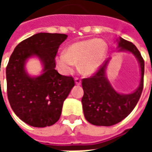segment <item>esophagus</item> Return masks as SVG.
<instances>
[{
  "label": "esophagus",
  "instance_id": "obj_1",
  "mask_svg": "<svg viewBox=\"0 0 152 152\" xmlns=\"http://www.w3.org/2000/svg\"><path fill=\"white\" fill-rule=\"evenodd\" d=\"M75 82H76V84L77 86H80V85L81 84V80H80V78H79V77H76V78H75Z\"/></svg>",
  "mask_w": 152,
  "mask_h": 152
}]
</instances>
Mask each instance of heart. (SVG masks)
<instances>
[{"instance_id": "b5f03b06", "label": "heart", "mask_w": 152, "mask_h": 152, "mask_svg": "<svg viewBox=\"0 0 152 152\" xmlns=\"http://www.w3.org/2000/svg\"><path fill=\"white\" fill-rule=\"evenodd\" d=\"M107 45L102 40L89 39L71 45L66 53L57 54L55 61L58 68L65 74L73 72L79 63L80 72L85 75H92L99 69L105 58Z\"/></svg>"}]
</instances>
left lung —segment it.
<instances>
[{
  "mask_svg": "<svg viewBox=\"0 0 152 152\" xmlns=\"http://www.w3.org/2000/svg\"><path fill=\"white\" fill-rule=\"evenodd\" d=\"M121 50H126L137 57L141 66V82L133 94L123 95L115 91L106 78L107 61L102 64L89 78L81 80L84 95L81 99L85 117L90 124L99 126H112L127 117L137 105L143 89L144 60L134 44L121 38Z\"/></svg>",
  "mask_w": 152,
  "mask_h": 152,
  "instance_id": "left-lung-1",
  "label": "left lung"
}]
</instances>
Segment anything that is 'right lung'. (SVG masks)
<instances>
[{
    "mask_svg": "<svg viewBox=\"0 0 152 152\" xmlns=\"http://www.w3.org/2000/svg\"><path fill=\"white\" fill-rule=\"evenodd\" d=\"M67 36L37 33L15 47L6 66L7 96L12 110L26 124L46 127L59 120L64 100L75 86L72 76L60 75L55 57ZM37 55L42 60L44 73L37 78L24 71L26 59Z\"/></svg>",
    "mask_w": 152,
    "mask_h": 152,
    "instance_id": "add662e5",
    "label": "right lung"
}]
</instances>
